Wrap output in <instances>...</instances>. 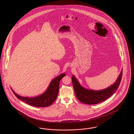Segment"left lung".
I'll list each match as a JSON object with an SVG mask.
<instances>
[{
	"instance_id": "1",
	"label": "left lung",
	"mask_w": 134,
	"mask_h": 134,
	"mask_svg": "<svg viewBox=\"0 0 134 134\" xmlns=\"http://www.w3.org/2000/svg\"><path fill=\"white\" fill-rule=\"evenodd\" d=\"M122 75V69L114 84L101 90H89L84 88L73 75L72 81L77 98L80 102L88 104H96L102 102L115 93L121 83Z\"/></svg>"
}]
</instances>
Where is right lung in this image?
<instances>
[{
	"mask_svg": "<svg viewBox=\"0 0 134 134\" xmlns=\"http://www.w3.org/2000/svg\"><path fill=\"white\" fill-rule=\"evenodd\" d=\"M66 75L63 73L55 78L52 81L48 88L45 92L40 96L35 97H23L17 94L13 89V94L16 97L21 101L26 103L35 107H46L51 105L57 97L59 90V83L61 79Z\"/></svg>",
	"mask_w": 134,
	"mask_h": 134,
	"instance_id": "1",
	"label": "right lung"
}]
</instances>
